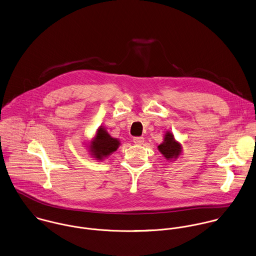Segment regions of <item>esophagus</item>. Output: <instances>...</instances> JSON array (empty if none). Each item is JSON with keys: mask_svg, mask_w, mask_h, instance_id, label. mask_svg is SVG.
<instances>
[{"mask_svg": "<svg viewBox=\"0 0 256 256\" xmlns=\"http://www.w3.org/2000/svg\"><path fill=\"white\" fill-rule=\"evenodd\" d=\"M134 142L136 144H142L144 142V138L142 136H136L134 138Z\"/></svg>", "mask_w": 256, "mask_h": 256, "instance_id": "1", "label": "esophagus"}]
</instances>
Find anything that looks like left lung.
<instances>
[{
	"label": "left lung",
	"instance_id": "8db88e82",
	"mask_svg": "<svg viewBox=\"0 0 256 256\" xmlns=\"http://www.w3.org/2000/svg\"><path fill=\"white\" fill-rule=\"evenodd\" d=\"M157 148L161 152V154H163V156L167 160L178 158V156L181 154V152H182L181 144L175 140L174 136L170 132H167L165 134L163 142L161 144H159L157 146Z\"/></svg>",
	"mask_w": 256,
	"mask_h": 256
}]
</instances>
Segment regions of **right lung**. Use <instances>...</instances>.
Returning a JSON list of instances; mask_svg holds the SVG:
<instances>
[{"label": "right lung", "instance_id": "add662e5", "mask_svg": "<svg viewBox=\"0 0 256 256\" xmlns=\"http://www.w3.org/2000/svg\"><path fill=\"white\" fill-rule=\"evenodd\" d=\"M120 144L118 138H112L104 128L100 126L96 136L90 142V152L94 158L102 160L110 154L116 152Z\"/></svg>", "mask_w": 256, "mask_h": 256}]
</instances>
